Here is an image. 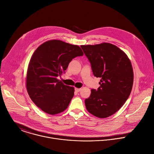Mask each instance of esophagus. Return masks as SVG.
Segmentation results:
<instances>
[{"instance_id": "1", "label": "esophagus", "mask_w": 154, "mask_h": 154, "mask_svg": "<svg viewBox=\"0 0 154 154\" xmlns=\"http://www.w3.org/2000/svg\"><path fill=\"white\" fill-rule=\"evenodd\" d=\"M75 91L76 92H79V91H80L81 90V88H75Z\"/></svg>"}]
</instances>
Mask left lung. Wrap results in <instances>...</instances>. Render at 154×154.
Masks as SVG:
<instances>
[{
  "label": "left lung",
  "mask_w": 154,
  "mask_h": 154,
  "mask_svg": "<svg viewBox=\"0 0 154 154\" xmlns=\"http://www.w3.org/2000/svg\"><path fill=\"white\" fill-rule=\"evenodd\" d=\"M91 64L95 76L100 78V87L91 90L85 100L89 113L104 118L116 112L125 103L132 91L134 72L126 54L110 43L81 45Z\"/></svg>",
  "instance_id": "8db88e82"
}]
</instances>
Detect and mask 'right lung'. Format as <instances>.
Instances as JSON below:
<instances>
[{
	"label": "right lung",
	"instance_id": "1",
	"mask_svg": "<svg viewBox=\"0 0 154 154\" xmlns=\"http://www.w3.org/2000/svg\"><path fill=\"white\" fill-rule=\"evenodd\" d=\"M84 54L81 48L60 40L41 44L29 60L26 77L28 94L33 102L50 115L63 112L74 96V87L57 79L65 73L72 59Z\"/></svg>",
	"mask_w": 154,
	"mask_h": 154
}]
</instances>
